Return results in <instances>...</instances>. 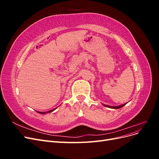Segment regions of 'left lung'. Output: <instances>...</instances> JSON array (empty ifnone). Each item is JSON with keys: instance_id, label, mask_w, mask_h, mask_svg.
I'll return each instance as SVG.
<instances>
[{"instance_id": "obj_1", "label": "left lung", "mask_w": 159, "mask_h": 159, "mask_svg": "<svg viewBox=\"0 0 159 159\" xmlns=\"http://www.w3.org/2000/svg\"><path fill=\"white\" fill-rule=\"evenodd\" d=\"M126 105V103H125V104L121 105H119V106H111V105H107L103 104V105H104V106L107 107H109V108H111V109H119V108L123 107L124 105Z\"/></svg>"}]
</instances>
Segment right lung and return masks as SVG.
<instances>
[{
  "label": "right lung",
  "instance_id": "1",
  "mask_svg": "<svg viewBox=\"0 0 159 159\" xmlns=\"http://www.w3.org/2000/svg\"><path fill=\"white\" fill-rule=\"evenodd\" d=\"M57 108V107H56ZM56 108H55V109H52V110H50V111H47V112H40V111H36L38 112V113H40V114H45V113H50V112H52L53 111H54Z\"/></svg>",
  "mask_w": 159,
  "mask_h": 159
}]
</instances>
